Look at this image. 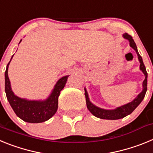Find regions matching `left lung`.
Listing matches in <instances>:
<instances>
[{
  "mask_svg": "<svg viewBox=\"0 0 153 153\" xmlns=\"http://www.w3.org/2000/svg\"><path fill=\"white\" fill-rule=\"evenodd\" d=\"M123 37L129 40L130 47H132V48L136 51V53H137L138 55V58H139V60H140V70L143 71L144 75H145V79H144L143 83V91L138 95V97L135 99L134 100L129 102V103L126 104L124 106L117 108L116 109H113V110H106V109H101V108H99L97 107V106H94V105H93V103H91V102H90V100H89L88 94H87L86 90H85V96H86V106H87V109L90 110V112L93 115V116H95V117H98V118L104 119V120H119V119H122L123 118V117H126V116H128L129 114L132 113V112H133V110L140 105V102L143 101V100L144 99V97H145L146 93L147 72L146 70L145 65L143 63L142 56H140V53H138L137 47H136V44H135V42L134 40H133V39H132V36L129 35V33H123Z\"/></svg>",
  "mask_w": 153,
  "mask_h": 153,
  "instance_id": "left-lung-1",
  "label": "left lung"
}]
</instances>
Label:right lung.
Here are the masks:
<instances>
[{"instance_id": "right-lung-1", "label": "right lung", "mask_w": 153, "mask_h": 153, "mask_svg": "<svg viewBox=\"0 0 153 153\" xmlns=\"http://www.w3.org/2000/svg\"><path fill=\"white\" fill-rule=\"evenodd\" d=\"M10 62L8 63L5 71V93L8 102L16 115L25 122L31 123H43L51 119L57 110L58 97L60 96V91L67 83L69 76H63L58 80L52 93L46 100L29 101L19 98L12 92L7 75L8 65Z\"/></svg>"}]
</instances>
